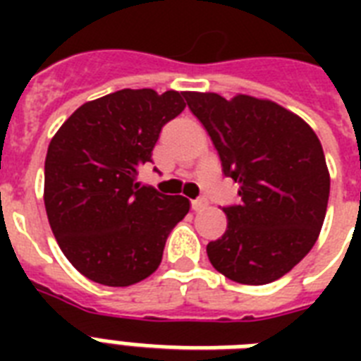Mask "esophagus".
Returning a JSON list of instances; mask_svg holds the SVG:
<instances>
[{
    "label": "esophagus",
    "instance_id": "1",
    "mask_svg": "<svg viewBox=\"0 0 361 361\" xmlns=\"http://www.w3.org/2000/svg\"><path fill=\"white\" fill-rule=\"evenodd\" d=\"M191 206H192V209H195V212H202V209L208 208L209 202L206 200V198H197V200H192Z\"/></svg>",
    "mask_w": 361,
    "mask_h": 361
}]
</instances>
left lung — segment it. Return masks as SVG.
<instances>
[{
	"label": "left lung",
	"instance_id": "8db88e82",
	"mask_svg": "<svg viewBox=\"0 0 361 361\" xmlns=\"http://www.w3.org/2000/svg\"><path fill=\"white\" fill-rule=\"evenodd\" d=\"M183 97L208 130L223 174L240 185L241 202L223 208L225 234L206 247L209 262L241 285L277 281L313 249L324 223L330 172L319 136L268 99Z\"/></svg>",
	"mask_w": 361,
	"mask_h": 361
}]
</instances>
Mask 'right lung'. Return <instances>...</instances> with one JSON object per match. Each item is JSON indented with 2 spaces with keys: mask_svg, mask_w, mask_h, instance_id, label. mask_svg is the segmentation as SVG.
<instances>
[{
  "mask_svg": "<svg viewBox=\"0 0 361 361\" xmlns=\"http://www.w3.org/2000/svg\"><path fill=\"white\" fill-rule=\"evenodd\" d=\"M183 93L120 90L76 109L50 140L44 208L59 249L84 277L129 286L159 268L170 231L189 212L180 195L136 181Z\"/></svg>",
  "mask_w": 361,
  "mask_h": 361,
  "instance_id": "1",
  "label": "right lung"
}]
</instances>
